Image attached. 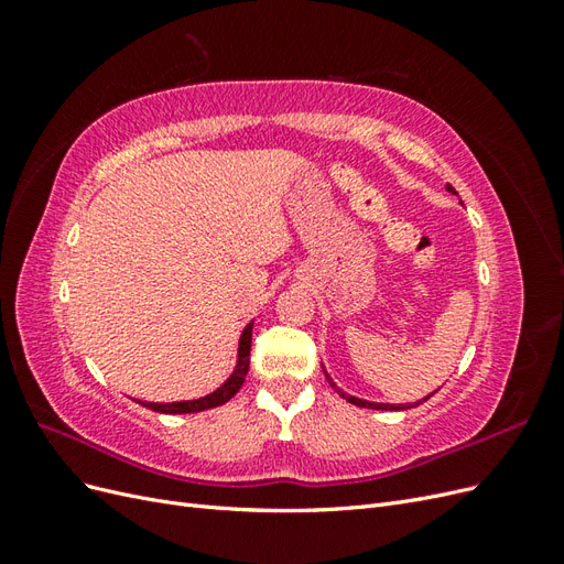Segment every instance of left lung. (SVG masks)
Listing matches in <instances>:
<instances>
[{
    "mask_svg": "<svg viewBox=\"0 0 564 564\" xmlns=\"http://www.w3.org/2000/svg\"><path fill=\"white\" fill-rule=\"evenodd\" d=\"M447 191L449 193H454L456 195V191H454V187L447 183ZM322 371H324V377H327L329 379V383H332V388L338 392V395L340 398H346L350 404H355V406H367V409H381V412H400V409H412V406H419L421 402H425V400H429V398H433L435 395V390L431 392V395H425L423 400H419V402H409V404H388V402H369V400H362V398H355V395H348V392L344 390V388H338L334 381H332V377H329V373H327V369H324L322 367Z\"/></svg>",
    "mask_w": 564,
    "mask_h": 564,
    "instance_id": "obj_1",
    "label": "left lung"
}]
</instances>
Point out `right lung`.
<instances>
[{
	"label": "right lung",
	"instance_id": "right-lung-1",
	"mask_svg": "<svg viewBox=\"0 0 564 564\" xmlns=\"http://www.w3.org/2000/svg\"><path fill=\"white\" fill-rule=\"evenodd\" d=\"M251 329H253V319L240 334V344H237V360H235V369L230 371V377L216 390H212L209 395L195 398V400H178V402H145V400H135V402L143 404L145 409H152V412H160V414H195V412H204V409H214V406L226 404L228 400H232L237 395V390L242 388V383L247 379L249 352H251Z\"/></svg>",
	"mask_w": 564,
	"mask_h": 564
}]
</instances>
